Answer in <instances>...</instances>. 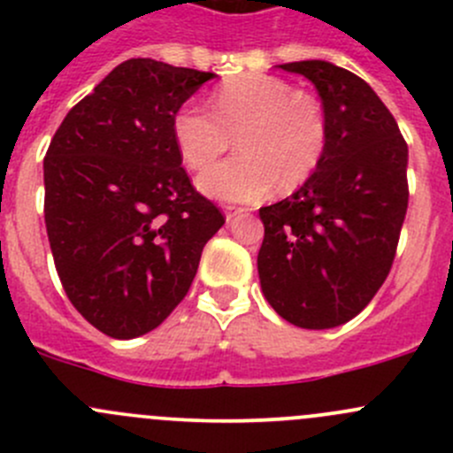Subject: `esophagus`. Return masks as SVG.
<instances>
[{"instance_id": "34e87169", "label": "esophagus", "mask_w": 453, "mask_h": 453, "mask_svg": "<svg viewBox=\"0 0 453 453\" xmlns=\"http://www.w3.org/2000/svg\"><path fill=\"white\" fill-rule=\"evenodd\" d=\"M223 210H226V219H227V223H232V221H234V219H239L241 214L245 212L243 208H236V205H226V208H223Z\"/></svg>"}]
</instances>
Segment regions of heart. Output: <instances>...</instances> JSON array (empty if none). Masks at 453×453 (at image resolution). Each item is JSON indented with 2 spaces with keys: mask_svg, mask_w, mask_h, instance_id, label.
I'll use <instances>...</instances> for the list:
<instances>
[{
  "mask_svg": "<svg viewBox=\"0 0 453 453\" xmlns=\"http://www.w3.org/2000/svg\"><path fill=\"white\" fill-rule=\"evenodd\" d=\"M212 109L184 104L173 118V135L193 171L212 166L236 138L241 153L199 177L208 197L248 203L267 197L276 186L294 190L318 171L326 153L322 103L278 76H234L214 91Z\"/></svg>",
  "mask_w": 453,
  "mask_h": 453,
  "instance_id": "obj_1",
  "label": "heart"
}]
</instances>
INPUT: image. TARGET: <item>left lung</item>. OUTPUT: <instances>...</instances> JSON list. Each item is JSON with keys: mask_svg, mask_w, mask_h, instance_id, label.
Instances as JSON below:
<instances>
[{"mask_svg": "<svg viewBox=\"0 0 453 453\" xmlns=\"http://www.w3.org/2000/svg\"><path fill=\"white\" fill-rule=\"evenodd\" d=\"M315 85L328 122L318 171L260 208V289L300 328L340 326L374 298L408 212V144L366 81L328 61L285 63Z\"/></svg>", "mask_w": 453, "mask_h": 453, "instance_id": "1", "label": "left lung"}]
</instances>
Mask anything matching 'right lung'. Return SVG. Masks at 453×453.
Instances as JSON below:
<instances>
[{"mask_svg":"<svg viewBox=\"0 0 453 453\" xmlns=\"http://www.w3.org/2000/svg\"><path fill=\"white\" fill-rule=\"evenodd\" d=\"M212 72L129 58L70 109L43 159L45 230L67 298L116 340L157 328L226 223L181 166L173 118Z\"/></svg>","mask_w":453,"mask_h":453,"instance_id":"right-lung-1","label":"right lung"}]
</instances>
